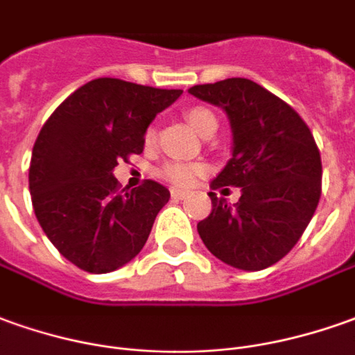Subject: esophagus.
Listing matches in <instances>:
<instances>
[{
    "label": "esophagus",
    "instance_id": "34e87169",
    "mask_svg": "<svg viewBox=\"0 0 355 355\" xmlns=\"http://www.w3.org/2000/svg\"><path fill=\"white\" fill-rule=\"evenodd\" d=\"M187 197V191H182V189H172V199L173 201H182Z\"/></svg>",
    "mask_w": 355,
    "mask_h": 355
}]
</instances>
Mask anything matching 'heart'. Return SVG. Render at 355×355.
I'll list each match as a JSON object with an SVG mask.
<instances>
[{"label":"heart","mask_w":355,"mask_h":355,"mask_svg":"<svg viewBox=\"0 0 355 355\" xmlns=\"http://www.w3.org/2000/svg\"><path fill=\"white\" fill-rule=\"evenodd\" d=\"M185 119L187 123L195 129V133L205 137L209 131H216L218 129V119L210 112L209 107L193 106L185 112ZM156 139V131L153 127L146 129L145 143L150 145ZM205 173V166L195 162H166L160 168V175L166 182L173 183L178 187H191L193 183L197 182V178Z\"/></svg>","instance_id":"obj_1"}]
</instances>
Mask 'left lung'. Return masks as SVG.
I'll return each instance as SVG.
<instances>
[{
	"instance_id": "8db88e82",
	"label": "left lung",
	"mask_w": 355,
	"mask_h": 355,
	"mask_svg": "<svg viewBox=\"0 0 355 355\" xmlns=\"http://www.w3.org/2000/svg\"><path fill=\"white\" fill-rule=\"evenodd\" d=\"M189 92L222 107L234 133L232 158L210 183L212 210L197 224L199 236L222 263L263 270L288 255L311 222L321 199L319 148L294 107L253 80L234 77ZM226 184L242 187L234 207L214 193Z\"/></svg>"
}]
</instances>
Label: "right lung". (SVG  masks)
<instances>
[{
  "label": "right lung",
  "mask_w": 355,
  "mask_h": 355,
  "mask_svg": "<svg viewBox=\"0 0 355 355\" xmlns=\"http://www.w3.org/2000/svg\"><path fill=\"white\" fill-rule=\"evenodd\" d=\"M182 92L102 77L63 100L40 129L28 168L34 214L75 266L104 275L145 248L170 191L153 180L119 191L112 172L143 153L146 127Z\"/></svg>",
  "instance_id": "right-lung-1"
}]
</instances>
